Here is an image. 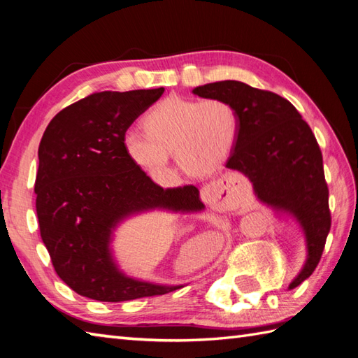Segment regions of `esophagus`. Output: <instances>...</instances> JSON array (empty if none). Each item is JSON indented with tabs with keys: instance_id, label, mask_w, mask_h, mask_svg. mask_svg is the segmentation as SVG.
Returning <instances> with one entry per match:
<instances>
[{
	"instance_id": "34e87169",
	"label": "esophagus",
	"mask_w": 358,
	"mask_h": 358,
	"mask_svg": "<svg viewBox=\"0 0 358 358\" xmlns=\"http://www.w3.org/2000/svg\"><path fill=\"white\" fill-rule=\"evenodd\" d=\"M200 196L204 203L212 204L215 208L227 209L245 199V187L240 183V180L224 177L204 185L200 189Z\"/></svg>"
}]
</instances>
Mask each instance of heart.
<instances>
[{
  "instance_id": "heart-1",
  "label": "heart",
  "mask_w": 358,
  "mask_h": 358,
  "mask_svg": "<svg viewBox=\"0 0 358 358\" xmlns=\"http://www.w3.org/2000/svg\"><path fill=\"white\" fill-rule=\"evenodd\" d=\"M141 123L146 134L127 131L123 149L135 166L152 177L169 172L171 152L192 177L215 172L229 158L241 127L240 113L229 101L175 95L158 101Z\"/></svg>"
}]
</instances>
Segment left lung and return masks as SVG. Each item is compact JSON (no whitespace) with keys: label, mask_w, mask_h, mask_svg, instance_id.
<instances>
[{"label":"left lung","mask_w":358,"mask_h":358,"mask_svg":"<svg viewBox=\"0 0 358 358\" xmlns=\"http://www.w3.org/2000/svg\"><path fill=\"white\" fill-rule=\"evenodd\" d=\"M192 94L222 98L238 110L240 135L226 167L245 175L258 203L299 224L306 260L287 289L296 287L317 268L331 229L323 157L313 131L286 98L246 83H209Z\"/></svg>","instance_id":"8db88e82"}]
</instances>
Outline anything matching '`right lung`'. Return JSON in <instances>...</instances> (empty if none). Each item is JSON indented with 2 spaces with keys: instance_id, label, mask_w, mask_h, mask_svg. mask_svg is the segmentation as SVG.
Listing matches in <instances>:
<instances>
[{
  "instance_id": "obj_1",
  "label": "right lung",
  "mask_w": 358,
  "mask_h": 358,
  "mask_svg": "<svg viewBox=\"0 0 358 358\" xmlns=\"http://www.w3.org/2000/svg\"><path fill=\"white\" fill-rule=\"evenodd\" d=\"M164 87L98 92L52 118L38 148L36 217L58 277L98 301L163 295L185 285L140 280L120 268L115 232L126 220L152 210H204L192 185L163 189L135 166L123 136Z\"/></svg>"
}]
</instances>
